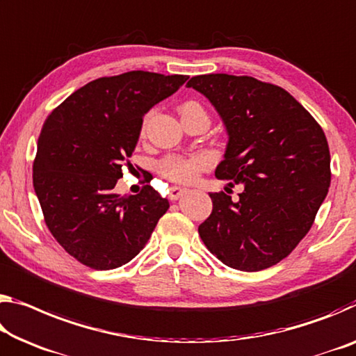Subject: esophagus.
Instances as JSON below:
<instances>
[{"label": "esophagus", "instance_id": "1", "mask_svg": "<svg viewBox=\"0 0 356 356\" xmlns=\"http://www.w3.org/2000/svg\"><path fill=\"white\" fill-rule=\"evenodd\" d=\"M187 188H180V187H171V190H169V200L171 201H176L179 200L180 196H184L185 193H187Z\"/></svg>", "mask_w": 356, "mask_h": 356}]
</instances>
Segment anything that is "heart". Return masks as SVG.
<instances>
[{"instance_id": "heart-1", "label": "heart", "mask_w": 356, "mask_h": 356, "mask_svg": "<svg viewBox=\"0 0 356 356\" xmlns=\"http://www.w3.org/2000/svg\"><path fill=\"white\" fill-rule=\"evenodd\" d=\"M180 115L190 114V112H201L204 114L202 107L195 103V101H187L180 106ZM150 120V114L145 115L143 125H140V133H145L147 123ZM209 166V158L202 154L193 155H168L158 163V171L165 179L171 180L176 184H190L198 177V174L204 171Z\"/></svg>"}]
</instances>
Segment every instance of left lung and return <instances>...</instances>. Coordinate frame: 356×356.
<instances>
[{
    "mask_svg": "<svg viewBox=\"0 0 356 356\" xmlns=\"http://www.w3.org/2000/svg\"><path fill=\"white\" fill-rule=\"evenodd\" d=\"M193 87L228 131L218 179L242 184L239 200L209 193L202 242L229 268L261 270L295 250L314 225L331 182L328 140L317 120L282 87L250 76L202 74Z\"/></svg>",
    "mask_w": 356,
    "mask_h": 356,
    "instance_id": "obj_1",
    "label": "left lung"
}]
</instances>
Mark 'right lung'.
Returning a JSON list of instances; mask_svg holds the SVG:
<instances>
[{
    "label": "right lung",
    "instance_id": "add662e5",
    "mask_svg": "<svg viewBox=\"0 0 356 356\" xmlns=\"http://www.w3.org/2000/svg\"><path fill=\"white\" fill-rule=\"evenodd\" d=\"M188 76L129 71L99 77L50 112L38 139L33 187L50 233L79 263L107 270L144 249L169 209L150 185L114 193L131 165L144 114Z\"/></svg>",
    "mask_w": 356,
    "mask_h": 356
}]
</instances>
